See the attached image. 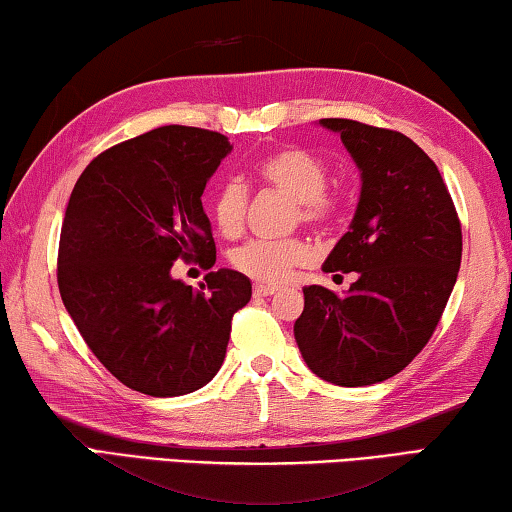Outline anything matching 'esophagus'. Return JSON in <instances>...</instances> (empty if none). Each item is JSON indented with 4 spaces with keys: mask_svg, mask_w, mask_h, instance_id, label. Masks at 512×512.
I'll use <instances>...</instances> for the list:
<instances>
[{
    "mask_svg": "<svg viewBox=\"0 0 512 512\" xmlns=\"http://www.w3.org/2000/svg\"><path fill=\"white\" fill-rule=\"evenodd\" d=\"M276 292H279V288H272V285H254V297H272Z\"/></svg>",
    "mask_w": 512,
    "mask_h": 512,
    "instance_id": "1",
    "label": "esophagus"
}]
</instances>
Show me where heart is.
<instances>
[{
  "label": "heart",
  "instance_id": "obj_1",
  "mask_svg": "<svg viewBox=\"0 0 512 512\" xmlns=\"http://www.w3.org/2000/svg\"><path fill=\"white\" fill-rule=\"evenodd\" d=\"M258 182L292 197L294 222L326 227L339 211V197L330 191L328 166L315 152L299 146H281L256 161ZM249 195L240 182H224L211 195V218L224 238H238L245 229ZM315 256L306 238L249 240L231 251V265L256 283L281 285L297 267Z\"/></svg>",
  "mask_w": 512,
  "mask_h": 512
}]
</instances>
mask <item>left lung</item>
<instances>
[{
	"label": "left lung",
	"instance_id": "1",
	"mask_svg": "<svg viewBox=\"0 0 512 512\" xmlns=\"http://www.w3.org/2000/svg\"><path fill=\"white\" fill-rule=\"evenodd\" d=\"M362 170L351 231L324 272H357L339 297L303 288L294 324L303 360L321 380L366 387L400 373L432 339L461 267V220L441 173L402 132L321 119Z\"/></svg>",
	"mask_w": 512,
	"mask_h": 512
}]
</instances>
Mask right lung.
<instances>
[{
	"label": "right lung",
	"mask_w": 512,
	"mask_h": 512,
	"mask_svg": "<svg viewBox=\"0 0 512 512\" xmlns=\"http://www.w3.org/2000/svg\"><path fill=\"white\" fill-rule=\"evenodd\" d=\"M229 152L220 132L164 125L101 152L71 191L60 297L89 351L132 391L173 398L211 382L251 299L240 272H209L200 290L170 274L175 261L215 263L202 193Z\"/></svg>",
	"instance_id": "right-lung-1"
}]
</instances>
